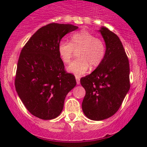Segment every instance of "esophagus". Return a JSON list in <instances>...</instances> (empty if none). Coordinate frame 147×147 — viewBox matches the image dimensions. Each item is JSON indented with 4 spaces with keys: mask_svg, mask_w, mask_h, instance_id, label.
I'll return each instance as SVG.
<instances>
[{
    "mask_svg": "<svg viewBox=\"0 0 147 147\" xmlns=\"http://www.w3.org/2000/svg\"><path fill=\"white\" fill-rule=\"evenodd\" d=\"M76 84L80 85V77L78 76H76Z\"/></svg>",
    "mask_w": 147,
    "mask_h": 147,
    "instance_id": "1",
    "label": "esophagus"
}]
</instances>
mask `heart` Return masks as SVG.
Returning <instances> with one entry per match:
<instances>
[{
  "label": "heart",
  "instance_id": "1",
  "mask_svg": "<svg viewBox=\"0 0 147 147\" xmlns=\"http://www.w3.org/2000/svg\"><path fill=\"white\" fill-rule=\"evenodd\" d=\"M57 51L65 64L69 63L74 51H78V58L68 65L67 71L79 76L85 74L90 65L91 67H96L102 63L106 54V47L102 40L82 30L71 34L70 42L60 41Z\"/></svg>",
  "mask_w": 147,
  "mask_h": 147
}]
</instances>
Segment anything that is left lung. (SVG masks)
<instances>
[{
    "label": "left lung",
    "instance_id": "left-lung-1",
    "mask_svg": "<svg viewBox=\"0 0 147 147\" xmlns=\"http://www.w3.org/2000/svg\"><path fill=\"white\" fill-rule=\"evenodd\" d=\"M99 32L106 44L105 58L96 69L80 80L85 90L83 112L94 121L113 115L130 88L129 59L120 39L105 27Z\"/></svg>",
    "mask_w": 147,
    "mask_h": 147
}]
</instances>
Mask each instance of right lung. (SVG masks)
I'll list each match as a JSON object with an SVG mask.
<instances>
[{
  "label": "right lung",
  "instance_id": "1",
  "mask_svg": "<svg viewBox=\"0 0 147 147\" xmlns=\"http://www.w3.org/2000/svg\"><path fill=\"white\" fill-rule=\"evenodd\" d=\"M78 27L49 23L38 29L22 49L15 85L26 108L43 120L61 113L66 96L76 85L74 75L66 72L58 54V44Z\"/></svg>",
  "mask_w": 147,
  "mask_h": 147
}]
</instances>
